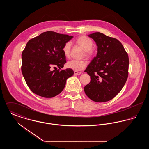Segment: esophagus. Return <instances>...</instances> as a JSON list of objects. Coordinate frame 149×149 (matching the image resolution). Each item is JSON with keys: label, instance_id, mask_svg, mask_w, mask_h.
I'll list each match as a JSON object with an SVG mask.
<instances>
[{"label": "esophagus", "instance_id": "34e87169", "mask_svg": "<svg viewBox=\"0 0 149 149\" xmlns=\"http://www.w3.org/2000/svg\"><path fill=\"white\" fill-rule=\"evenodd\" d=\"M81 72L80 71H74V74L75 75H80Z\"/></svg>", "mask_w": 149, "mask_h": 149}]
</instances>
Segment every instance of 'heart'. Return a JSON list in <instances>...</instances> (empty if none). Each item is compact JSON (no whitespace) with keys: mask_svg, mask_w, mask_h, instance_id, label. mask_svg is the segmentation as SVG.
I'll return each instance as SVG.
<instances>
[{"mask_svg":"<svg viewBox=\"0 0 149 149\" xmlns=\"http://www.w3.org/2000/svg\"><path fill=\"white\" fill-rule=\"evenodd\" d=\"M76 43L80 45L84 50H85V55L90 56L92 54V49L93 46L92 40L89 37L82 36L79 37L76 40ZM71 43L68 41L65 43L63 47V51L64 55L66 57L69 56L71 50ZM87 65V63L84 60H76L72 59L68 61L66 66L68 68L74 70L79 71L83 70Z\"/></svg>","mask_w":149,"mask_h":149,"instance_id":"1","label":"heart"}]
</instances>
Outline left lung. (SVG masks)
Segmentation results:
<instances>
[{
	"label": "left lung",
	"instance_id": "1",
	"mask_svg": "<svg viewBox=\"0 0 149 149\" xmlns=\"http://www.w3.org/2000/svg\"><path fill=\"white\" fill-rule=\"evenodd\" d=\"M88 36L97 43L98 52L85 70L91 77V82L85 85L84 92L94 102H107L120 92L126 82L128 56L115 38L100 32Z\"/></svg>",
	"mask_w": 149,
	"mask_h": 149
}]
</instances>
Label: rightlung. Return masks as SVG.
<instances>
[{
  "label": "right lung",
  "instance_id": "obj_1",
  "mask_svg": "<svg viewBox=\"0 0 149 149\" xmlns=\"http://www.w3.org/2000/svg\"><path fill=\"white\" fill-rule=\"evenodd\" d=\"M72 37L49 31L26 44L22 54V72L32 92L44 98H52L63 91L67 79L73 75L74 71L71 69H61L66 63L63 47ZM52 65L59 69L51 71Z\"/></svg>",
  "mask_w": 149,
  "mask_h": 149
}]
</instances>
